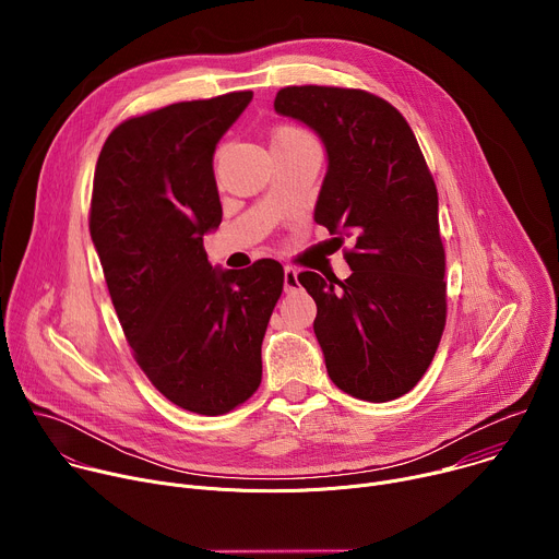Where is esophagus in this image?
<instances>
[{
	"label": "esophagus",
	"instance_id": "obj_1",
	"mask_svg": "<svg viewBox=\"0 0 559 559\" xmlns=\"http://www.w3.org/2000/svg\"><path fill=\"white\" fill-rule=\"evenodd\" d=\"M283 283H285V292H296L298 289V272L296 267L292 265H285V276H283Z\"/></svg>",
	"mask_w": 559,
	"mask_h": 559
}]
</instances>
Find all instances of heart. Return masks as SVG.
I'll use <instances>...</instances> for the list:
<instances>
[{
    "mask_svg": "<svg viewBox=\"0 0 559 559\" xmlns=\"http://www.w3.org/2000/svg\"><path fill=\"white\" fill-rule=\"evenodd\" d=\"M302 136H307V132H302L300 128H296V126H281V128H276V130H274V134H272V141H285V139H302Z\"/></svg>",
    "mask_w": 559,
    "mask_h": 559,
    "instance_id": "heart-1",
    "label": "heart"
}]
</instances>
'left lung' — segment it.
<instances>
[{
	"label": "left lung",
	"mask_w": 559,
	"mask_h": 559,
	"mask_svg": "<svg viewBox=\"0 0 559 559\" xmlns=\"http://www.w3.org/2000/svg\"><path fill=\"white\" fill-rule=\"evenodd\" d=\"M274 108L328 147L313 221L354 236L349 278L298 274L316 300L328 373L358 401H393L425 376L447 323L438 190L425 154L407 119L360 88L287 86Z\"/></svg>",
	"instance_id": "8db88e82"
}]
</instances>
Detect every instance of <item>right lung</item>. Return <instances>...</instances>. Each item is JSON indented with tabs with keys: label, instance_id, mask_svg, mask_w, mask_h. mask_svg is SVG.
<instances>
[{
	"label": "right lung",
	"instance_id": "right-lung-1",
	"mask_svg": "<svg viewBox=\"0 0 559 559\" xmlns=\"http://www.w3.org/2000/svg\"><path fill=\"white\" fill-rule=\"evenodd\" d=\"M250 102L238 91L126 119L93 181L91 236L132 356L170 403L201 416L254 395L283 294L278 261L221 272L203 248L223 216L214 147Z\"/></svg>",
	"mask_w": 559,
	"mask_h": 559
}]
</instances>
